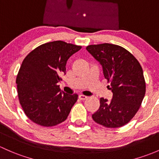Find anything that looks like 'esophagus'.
<instances>
[{
	"mask_svg": "<svg viewBox=\"0 0 159 159\" xmlns=\"http://www.w3.org/2000/svg\"><path fill=\"white\" fill-rule=\"evenodd\" d=\"M86 98H87V96H83V95H80L79 96V99L80 100H85V99H86Z\"/></svg>",
	"mask_w": 159,
	"mask_h": 159,
	"instance_id": "1",
	"label": "esophagus"
}]
</instances>
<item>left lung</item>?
<instances>
[{"label": "left lung", "instance_id": "obj_1", "mask_svg": "<svg viewBox=\"0 0 159 159\" xmlns=\"http://www.w3.org/2000/svg\"><path fill=\"white\" fill-rule=\"evenodd\" d=\"M86 50L102 66L110 101L100 98L99 109L92 118L107 128H118L127 124L139 109L145 94V82L140 63L120 46L111 43L89 45Z\"/></svg>", "mask_w": 159, "mask_h": 159}]
</instances>
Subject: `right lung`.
I'll return each mask as SVG.
<instances>
[{
    "label": "right lung",
    "instance_id": "obj_1",
    "mask_svg": "<svg viewBox=\"0 0 159 159\" xmlns=\"http://www.w3.org/2000/svg\"><path fill=\"white\" fill-rule=\"evenodd\" d=\"M80 46L61 40L39 46L23 61L16 83L20 103L32 122L54 126L67 119L77 94L61 92L58 83L66 74L68 59Z\"/></svg>",
    "mask_w": 159,
    "mask_h": 159
}]
</instances>
